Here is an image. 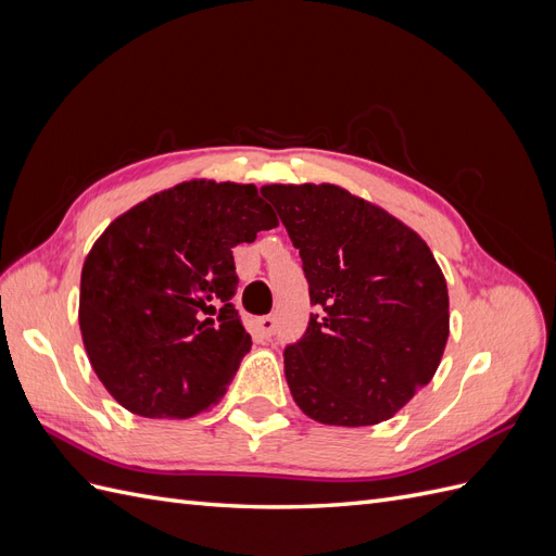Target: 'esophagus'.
I'll return each instance as SVG.
<instances>
[{
    "instance_id": "esophagus-1",
    "label": "esophagus",
    "mask_w": 556,
    "mask_h": 556,
    "mask_svg": "<svg viewBox=\"0 0 556 556\" xmlns=\"http://www.w3.org/2000/svg\"><path fill=\"white\" fill-rule=\"evenodd\" d=\"M255 331L260 336H264V339H268V336H274V331H276V317L274 315L257 317L255 319Z\"/></svg>"
}]
</instances>
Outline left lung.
<instances>
[{
  "instance_id": "1",
  "label": "left lung",
  "mask_w": 556,
  "mask_h": 556,
  "mask_svg": "<svg viewBox=\"0 0 556 556\" xmlns=\"http://www.w3.org/2000/svg\"><path fill=\"white\" fill-rule=\"evenodd\" d=\"M299 248L311 290L306 333L285 378L315 422L394 417L433 378L450 336L447 285L417 231L339 185H264Z\"/></svg>"
}]
</instances>
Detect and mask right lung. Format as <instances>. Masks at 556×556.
Segmentation results:
<instances>
[{
  "instance_id": "add662e5",
  "label": "right lung",
  "mask_w": 556,
  "mask_h": 556,
  "mask_svg": "<svg viewBox=\"0 0 556 556\" xmlns=\"http://www.w3.org/2000/svg\"><path fill=\"white\" fill-rule=\"evenodd\" d=\"M274 227L255 185L199 178L104 229L83 264L78 325L123 408L188 419L220 401L252 345L229 304L239 285L231 248Z\"/></svg>"
}]
</instances>
